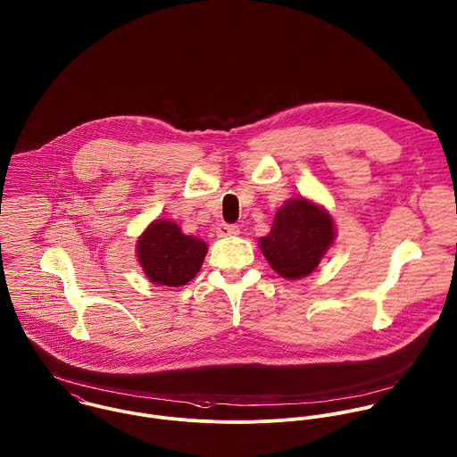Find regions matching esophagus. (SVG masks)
Masks as SVG:
<instances>
[{
  "instance_id": "obj_1",
  "label": "esophagus",
  "mask_w": 457,
  "mask_h": 457,
  "mask_svg": "<svg viewBox=\"0 0 457 457\" xmlns=\"http://www.w3.org/2000/svg\"><path fill=\"white\" fill-rule=\"evenodd\" d=\"M240 233V228L237 224H219L217 228V237H233V235H238Z\"/></svg>"
}]
</instances>
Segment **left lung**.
Here are the masks:
<instances>
[{"label": "left lung", "mask_w": 457, "mask_h": 457, "mask_svg": "<svg viewBox=\"0 0 457 457\" xmlns=\"http://www.w3.org/2000/svg\"><path fill=\"white\" fill-rule=\"evenodd\" d=\"M334 238L330 213L305 197H293L277 210L272 229L260 238V247L275 272L293 280L316 270Z\"/></svg>", "instance_id": "left-lung-1"}]
</instances>
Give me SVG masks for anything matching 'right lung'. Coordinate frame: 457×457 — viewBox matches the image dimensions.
<instances>
[{"mask_svg":"<svg viewBox=\"0 0 457 457\" xmlns=\"http://www.w3.org/2000/svg\"><path fill=\"white\" fill-rule=\"evenodd\" d=\"M137 262L154 284L183 286L199 272L208 245L183 235L179 224L168 219L154 220L137 240Z\"/></svg>","mask_w":457,"mask_h":457,"instance_id":"1","label":"right lung"}]
</instances>
